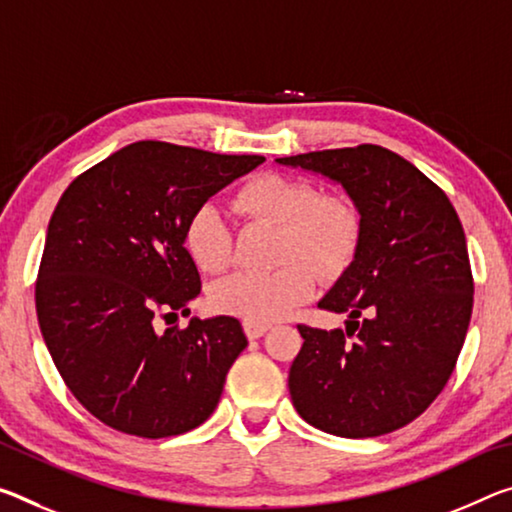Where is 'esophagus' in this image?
I'll use <instances>...</instances> for the list:
<instances>
[{"label": "esophagus", "mask_w": 512, "mask_h": 512, "mask_svg": "<svg viewBox=\"0 0 512 512\" xmlns=\"http://www.w3.org/2000/svg\"><path fill=\"white\" fill-rule=\"evenodd\" d=\"M243 332H246L248 339H259L269 332V326H259V323H248L243 321Z\"/></svg>", "instance_id": "1"}]
</instances>
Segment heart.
I'll return each mask as SVG.
<instances>
[{
  "label": "heart",
  "mask_w": 512,
  "mask_h": 512,
  "mask_svg": "<svg viewBox=\"0 0 512 512\" xmlns=\"http://www.w3.org/2000/svg\"><path fill=\"white\" fill-rule=\"evenodd\" d=\"M234 212L248 223L275 225V266L269 273H234L218 280L209 303L218 314L248 323L280 321L314 294L316 275L339 280L358 257L364 221L342 193L285 173L250 177L234 196ZM184 248L200 271L221 273L234 262V234L216 207L202 205L184 225Z\"/></svg>",
  "instance_id": "1"
}]
</instances>
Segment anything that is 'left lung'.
I'll return each mask as SVG.
<instances>
[{
    "instance_id": "left-lung-1",
    "label": "left lung",
    "mask_w": 512,
    "mask_h": 512,
    "mask_svg": "<svg viewBox=\"0 0 512 512\" xmlns=\"http://www.w3.org/2000/svg\"><path fill=\"white\" fill-rule=\"evenodd\" d=\"M278 161L342 184L364 221L358 257L319 303L348 314L346 332L300 323L291 401L330 435L392 433L437 399L465 344L474 278L460 218L440 186L380 145Z\"/></svg>"
}]
</instances>
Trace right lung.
Wrapping results in <instances>:
<instances>
[{
  "instance_id": "add662e5",
  "label": "right lung",
  "mask_w": 512,
  "mask_h": 512,
  "mask_svg": "<svg viewBox=\"0 0 512 512\" xmlns=\"http://www.w3.org/2000/svg\"><path fill=\"white\" fill-rule=\"evenodd\" d=\"M264 161L139 141L63 191L36 278L38 326L72 396L102 424L148 437L200 426L248 346L234 316L191 319L200 273L184 248L189 216Z\"/></svg>"
}]
</instances>
